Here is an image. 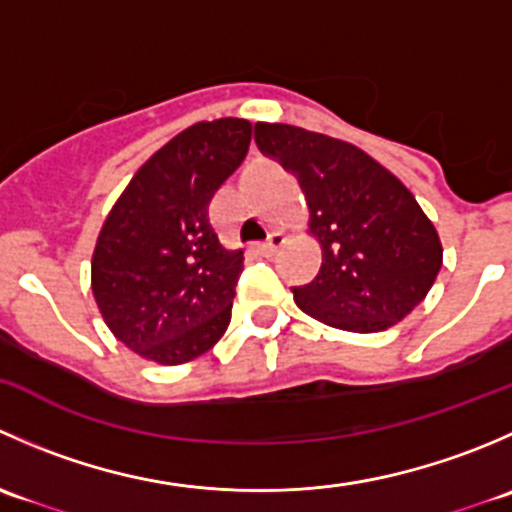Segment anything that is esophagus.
<instances>
[{"label": "esophagus", "instance_id": "34e87169", "mask_svg": "<svg viewBox=\"0 0 512 512\" xmlns=\"http://www.w3.org/2000/svg\"><path fill=\"white\" fill-rule=\"evenodd\" d=\"M285 242H287L285 232L272 230L270 237H267V242H265V245H262V250H265L267 255H272V252H277V247H282V245H285Z\"/></svg>", "mask_w": 512, "mask_h": 512}]
</instances>
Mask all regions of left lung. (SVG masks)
Here are the masks:
<instances>
[{"label":"left lung","instance_id":"left-lung-1","mask_svg":"<svg viewBox=\"0 0 512 512\" xmlns=\"http://www.w3.org/2000/svg\"><path fill=\"white\" fill-rule=\"evenodd\" d=\"M255 141L297 178L309 235L322 245L317 277L292 287L297 307L359 334L414 312L436 282L443 247L411 190L369 153L324 133L255 123Z\"/></svg>","mask_w":512,"mask_h":512}]
</instances>
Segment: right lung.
Here are the masks:
<instances>
[{
	"instance_id": "obj_1",
	"label": "right lung",
	"mask_w": 512,
	"mask_h": 512,
	"mask_svg": "<svg viewBox=\"0 0 512 512\" xmlns=\"http://www.w3.org/2000/svg\"><path fill=\"white\" fill-rule=\"evenodd\" d=\"M252 123L200 121L138 168L98 232L91 289L131 352L163 366L205 354L230 324L242 250H227L210 200L247 156Z\"/></svg>"
}]
</instances>
